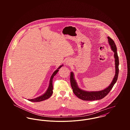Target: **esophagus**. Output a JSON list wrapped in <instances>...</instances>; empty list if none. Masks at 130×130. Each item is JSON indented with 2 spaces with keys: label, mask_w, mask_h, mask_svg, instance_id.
Returning a JSON list of instances; mask_svg holds the SVG:
<instances>
[{
  "label": "esophagus",
  "mask_w": 130,
  "mask_h": 130,
  "mask_svg": "<svg viewBox=\"0 0 130 130\" xmlns=\"http://www.w3.org/2000/svg\"><path fill=\"white\" fill-rule=\"evenodd\" d=\"M72 64V61L70 59H67L66 61V64L67 66H70Z\"/></svg>",
  "instance_id": "1"
}]
</instances>
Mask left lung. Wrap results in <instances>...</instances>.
<instances>
[{"label":"left lung","instance_id":"8db88e82","mask_svg":"<svg viewBox=\"0 0 130 130\" xmlns=\"http://www.w3.org/2000/svg\"><path fill=\"white\" fill-rule=\"evenodd\" d=\"M109 43L111 46V50L114 53V58L115 62V74L114 77L111 81V84L106 89L103 90L99 91H86L83 90L79 89L78 87L77 83L74 79V74L73 72L71 73L70 76V81L71 86L73 89V91L75 94V95L78 97L79 99L84 100V101H94V100H99L102 99L104 97H105L111 91L113 86L116 83L118 74H119V57L118 56V53L117 51V47L115 43L111 38L108 37Z\"/></svg>","mask_w":130,"mask_h":130}]
</instances>
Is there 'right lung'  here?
Masks as SVG:
<instances>
[{"label": "right lung", "mask_w": 130, "mask_h": 130, "mask_svg": "<svg viewBox=\"0 0 130 130\" xmlns=\"http://www.w3.org/2000/svg\"><path fill=\"white\" fill-rule=\"evenodd\" d=\"M63 65H61L60 66H59L57 69L56 70L53 74L51 76V77L50 78V84H49V86L48 87L47 90H46V91L45 92V93L44 94H43L42 95L37 97L36 98L33 99H28V101H31V102H39L44 100H45L46 99H48V98H50L53 93V78L54 77L55 75H56V74L57 73V72L59 71V69Z\"/></svg>", "instance_id": "obj_1"}]
</instances>
